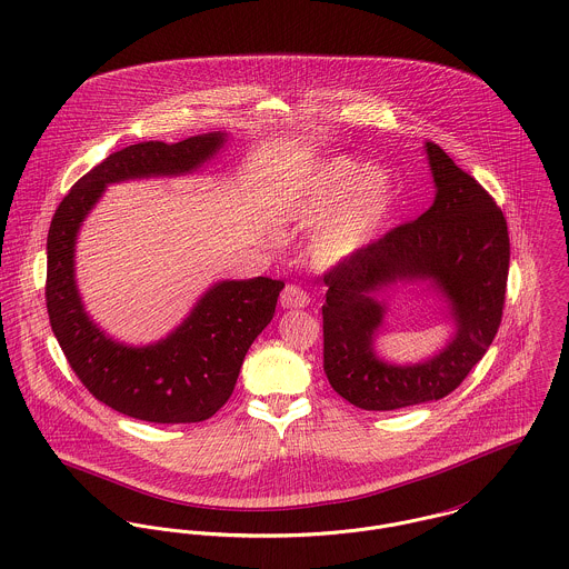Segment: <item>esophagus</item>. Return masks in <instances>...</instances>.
Instances as JSON below:
<instances>
[{"mask_svg": "<svg viewBox=\"0 0 569 569\" xmlns=\"http://www.w3.org/2000/svg\"><path fill=\"white\" fill-rule=\"evenodd\" d=\"M279 301H281L283 310H303L310 306L308 292H303L299 286H286Z\"/></svg>", "mask_w": 569, "mask_h": 569, "instance_id": "esophagus-1", "label": "esophagus"}]
</instances>
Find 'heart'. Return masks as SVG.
I'll return each instance as SVG.
<instances>
[{"label":"heart","mask_w":569,"mask_h":569,"mask_svg":"<svg viewBox=\"0 0 569 569\" xmlns=\"http://www.w3.org/2000/svg\"><path fill=\"white\" fill-rule=\"evenodd\" d=\"M392 204L395 181L386 168L333 157L286 200L281 216L303 229L316 227L308 257L318 270H333L378 240Z\"/></svg>","instance_id":"obj_1"}]
</instances>
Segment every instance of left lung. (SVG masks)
<instances>
[{"mask_svg":"<svg viewBox=\"0 0 569 569\" xmlns=\"http://www.w3.org/2000/svg\"><path fill=\"white\" fill-rule=\"evenodd\" d=\"M435 200L353 261L325 274V376L362 410L439 401L482 360L502 322L510 244L505 213L437 143H423ZM426 284L452 333L439 352L399 366L378 356L377 336L399 287Z\"/></svg>","mask_w":569,"mask_h":569,"instance_id":"1","label":"left lung"}]
</instances>
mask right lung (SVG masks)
Returning a JSON list of instances; mask_svg holds the SVG:
<instances>
[{
  "mask_svg": "<svg viewBox=\"0 0 569 569\" xmlns=\"http://www.w3.org/2000/svg\"><path fill=\"white\" fill-rule=\"evenodd\" d=\"M229 132L141 141L113 152L84 174L59 204L48 233V315L64 358L87 390L109 408L150 423H198L231 397L244 356L272 320L283 281L222 279L163 338L127 345L109 336L84 308L76 281L78 233L109 186L174 179L213 161Z\"/></svg>",
  "mask_w": 569,
  "mask_h": 569,
  "instance_id": "1",
  "label": "right lung"
}]
</instances>
